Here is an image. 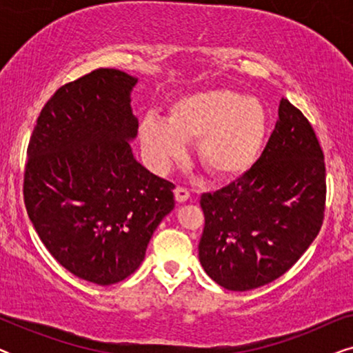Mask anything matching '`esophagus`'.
I'll return each mask as SVG.
<instances>
[{
    "label": "esophagus",
    "mask_w": 353,
    "mask_h": 353,
    "mask_svg": "<svg viewBox=\"0 0 353 353\" xmlns=\"http://www.w3.org/2000/svg\"><path fill=\"white\" fill-rule=\"evenodd\" d=\"M191 197V192L188 188H183V186H176L175 188V199L178 202H186L188 199Z\"/></svg>",
    "instance_id": "obj_1"
}]
</instances>
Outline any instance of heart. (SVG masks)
<instances>
[{
	"mask_svg": "<svg viewBox=\"0 0 353 353\" xmlns=\"http://www.w3.org/2000/svg\"><path fill=\"white\" fill-rule=\"evenodd\" d=\"M268 133V112L254 96L228 88L201 90L178 98L167 120L148 114L139 139L157 168L167 167L196 141L205 172L219 180L243 175L257 162Z\"/></svg>",
	"mask_w": 353,
	"mask_h": 353,
	"instance_id": "1",
	"label": "heart"
}]
</instances>
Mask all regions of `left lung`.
<instances>
[{
	"instance_id": "1",
	"label": "left lung",
	"mask_w": 353,
	"mask_h": 353,
	"mask_svg": "<svg viewBox=\"0 0 353 353\" xmlns=\"http://www.w3.org/2000/svg\"><path fill=\"white\" fill-rule=\"evenodd\" d=\"M278 115L250 170L201 196V265L228 291H250L286 273L325 219L326 168L316 134L288 99H281Z\"/></svg>"
}]
</instances>
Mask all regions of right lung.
I'll use <instances>...</instances> for the list:
<instances>
[{"instance_id":"right-lung-1","label":"right lung","mask_w":353,"mask_h":353,"mask_svg":"<svg viewBox=\"0 0 353 353\" xmlns=\"http://www.w3.org/2000/svg\"><path fill=\"white\" fill-rule=\"evenodd\" d=\"M138 79L96 69L62 85L28 141L23 201L50 254L85 281L110 286L141 265L149 239L175 207V185L133 157Z\"/></svg>"}]
</instances>
